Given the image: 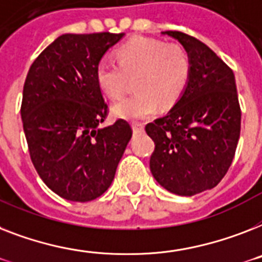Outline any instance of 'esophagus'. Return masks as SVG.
<instances>
[{"label":"esophagus","mask_w":262,"mask_h":262,"mask_svg":"<svg viewBox=\"0 0 262 262\" xmlns=\"http://www.w3.org/2000/svg\"><path fill=\"white\" fill-rule=\"evenodd\" d=\"M132 127L135 132H141L144 129V124L141 122H132Z\"/></svg>","instance_id":"obj_1"}]
</instances>
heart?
I'll return each mask as SVG.
<instances>
[{
  "label": "heart",
  "mask_w": 262,
  "mask_h": 262,
  "mask_svg": "<svg viewBox=\"0 0 262 262\" xmlns=\"http://www.w3.org/2000/svg\"><path fill=\"white\" fill-rule=\"evenodd\" d=\"M117 64L102 59L95 67V82L106 97L124 94L127 78H135V94L116 102L112 113L124 120H142L160 103L169 107L186 89L190 59L182 46L150 37H132L116 51Z\"/></svg>",
  "instance_id": "obj_1"
}]
</instances>
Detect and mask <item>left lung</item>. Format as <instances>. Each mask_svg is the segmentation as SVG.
<instances>
[{"mask_svg": "<svg viewBox=\"0 0 262 262\" xmlns=\"http://www.w3.org/2000/svg\"><path fill=\"white\" fill-rule=\"evenodd\" d=\"M184 47L190 78L175 106L145 126L155 141L149 167L169 192L192 196L211 190L231 165L241 132V107L231 69L205 42L165 31Z\"/></svg>", "mask_w": 262, "mask_h": 262, "instance_id": "obj_1", "label": "left lung"}]
</instances>
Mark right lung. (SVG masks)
Returning a JSON list of instances; mask_svg holds the SVG:
<instances>
[{"label":"right lung","mask_w":262,"mask_h":262,"mask_svg":"<svg viewBox=\"0 0 262 262\" xmlns=\"http://www.w3.org/2000/svg\"><path fill=\"white\" fill-rule=\"evenodd\" d=\"M124 33L59 36L32 63L21 118L31 160L48 188L72 202H90L112 184L132 138L125 120L99 127L107 103L95 67Z\"/></svg>","instance_id":"right-lung-1"}]
</instances>
